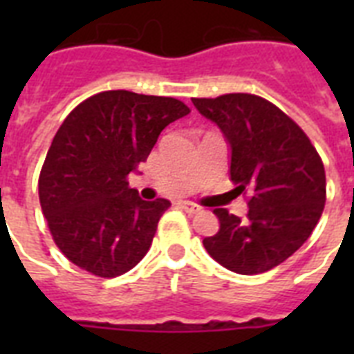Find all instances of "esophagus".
<instances>
[{
  "instance_id": "esophagus-1",
  "label": "esophagus",
  "mask_w": 354,
  "mask_h": 354,
  "mask_svg": "<svg viewBox=\"0 0 354 354\" xmlns=\"http://www.w3.org/2000/svg\"><path fill=\"white\" fill-rule=\"evenodd\" d=\"M182 209H185L187 213H191V215H196V213H200V211H202V207L196 204H193V202H182Z\"/></svg>"
}]
</instances>
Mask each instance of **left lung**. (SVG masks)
<instances>
[{"label":"left lung","mask_w":354,"mask_h":354,"mask_svg":"<svg viewBox=\"0 0 354 354\" xmlns=\"http://www.w3.org/2000/svg\"><path fill=\"white\" fill-rule=\"evenodd\" d=\"M193 104L222 130L232 149L230 178L250 191L244 221L213 211L221 227L205 236V250L236 274L268 272L303 246L324 213L322 158L307 133L263 97L227 93Z\"/></svg>","instance_id":"left-lung-1"}]
</instances>
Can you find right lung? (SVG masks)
Listing matches in <instances>:
<instances>
[{"label":"right lung","mask_w":354,"mask_h":354,"mask_svg":"<svg viewBox=\"0 0 354 354\" xmlns=\"http://www.w3.org/2000/svg\"><path fill=\"white\" fill-rule=\"evenodd\" d=\"M172 97L102 91L64 119L38 180L44 216L60 252L99 277H118L147 255L171 202L139 198L128 174L161 130L187 115Z\"/></svg>","instance_id":"obj_1"}]
</instances>
